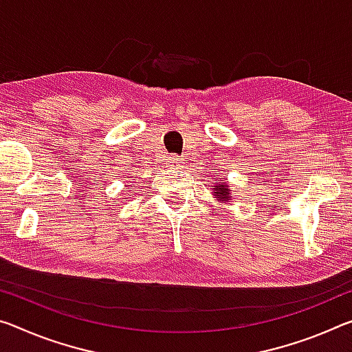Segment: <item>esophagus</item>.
<instances>
[{
    "instance_id": "1",
    "label": "esophagus",
    "mask_w": 352,
    "mask_h": 352,
    "mask_svg": "<svg viewBox=\"0 0 352 352\" xmlns=\"http://www.w3.org/2000/svg\"><path fill=\"white\" fill-rule=\"evenodd\" d=\"M180 156H175V155H169L167 156V160H166V164H167V167H178L180 166Z\"/></svg>"
}]
</instances>
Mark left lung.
<instances>
[{
  "mask_svg": "<svg viewBox=\"0 0 352 352\" xmlns=\"http://www.w3.org/2000/svg\"><path fill=\"white\" fill-rule=\"evenodd\" d=\"M214 189H217L216 196H217V197H219L221 200H230V199H228V192H227V189H226V185L216 186Z\"/></svg>",
  "mask_w": 352,
  "mask_h": 352,
  "instance_id": "1",
  "label": "left lung"
}]
</instances>
